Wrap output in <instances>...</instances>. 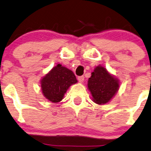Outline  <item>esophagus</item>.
Masks as SVG:
<instances>
[{
	"label": "esophagus",
	"mask_w": 151,
	"mask_h": 151,
	"mask_svg": "<svg viewBox=\"0 0 151 151\" xmlns=\"http://www.w3.org/2000/svg\"><path fill=\"white\" fill-rule=\"evenodd\" d=\"M78 81L80 82V83H83V81H84V77L83 76H80V77H78Z\"/></svg>",
	"instance_id": "1"
}]
</instances>
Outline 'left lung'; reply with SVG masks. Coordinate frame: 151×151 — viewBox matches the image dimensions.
<instances>
[{"mask_svg":"<svg viewBox=\"0 0 151 151\" xmlns=\"http://www.w3.org/2000/svg\"><path fill=\"white\" fill-rule=\"evenodd\" d=\"M119 88V80L101 65L95 67L88 81V88L93 101L100 105L109 102Z\"/></svg>","mask_w":151,"mask_h":151,"instance_id":"obj_1","label":"left lung"}]
</instances>
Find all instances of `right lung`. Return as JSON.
<instances>
[{"label": "right lung", "mask_w": 151, "mask_h": 151, "mask_svg": "<svg viewBox=\"0 0 151 151\" xmlns=\"http://www.w3.org/2000/svg\"><path fill=\"white\" fill-rule=\"evenodd\" d=\"M77 83L73 71L60 63L53 67L40 80L42 94L52 103L62 101L69 87Z\"/></svg>", "instance_id": "right-lung-1"}]
</instances>
